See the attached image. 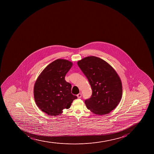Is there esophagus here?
Returning <instances> with one entry per match:
<instances>
[{
	"label": "esophagus",
	"mask_w": 154,
	"mask_h": 154,
	"mask_svg": "<svg viewBox=\"0 0 154 154\" xmlns=\"http://www.w3.org/2000/svg\"><path fill=\"white\" fill-rule=\"evenodd\" d=\"M77 96L78 98H81L82 97V94L81 93H79L77 95Z\"/></svg>",
	"instance_id": "esophagus-1"
}]
</instances>
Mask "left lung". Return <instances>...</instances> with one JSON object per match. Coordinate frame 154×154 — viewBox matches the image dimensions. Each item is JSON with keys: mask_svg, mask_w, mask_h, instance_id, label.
I'll list each match as a JSON object with an SVG mask.
<instances>
[{"mask_svg": "<svg viewBox=\"0 0 154 154\" xmlns=\"http://www.w3.org/2000/svg\"><path fill=\"white\" fill-rule=\"evenodd\" d=\"M90 83L92 93L85 101L87 109L97 115L109 113L119 105L122 95L120 77L110 64L95 56L77 62Z\"/></svg>", "mask_w": 154, "mask_h": 154, "instance_id": "8db88e82", "label": "left lung"}]
</instances>
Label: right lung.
Listing matches in <instances>:
<instances>
[{
    "label": "right lung",
    "instance_id": "1",
    "mask_svg": "<svg viewBox=\"0 0 154 154\" xmlns=\"http://www.w3.org/2000/svg\"><path fill=\"white\" fill-rule=\"evenodd\" d=\"M73 63L65 59L56 60L42 72L34 85V99L37 106L51 116L60 115L70 108L77 97L71 93V85L65 77Z\"/></svg>",
    "mask_w": 154,
    "mask_h": 154
}]
</instances>
